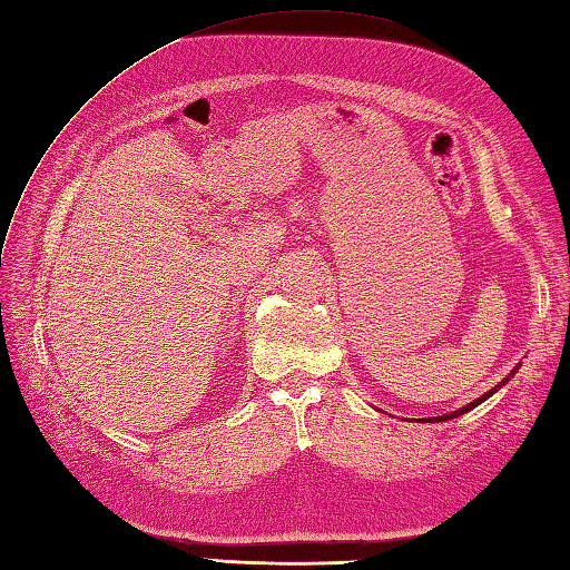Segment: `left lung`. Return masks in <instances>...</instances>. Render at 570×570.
Here are the masks:
<instances>
[{
    "instance_id": "8db88e82",
    "label": "left lung",
    "mask_w": 570,
    "mask_h": 570,
    "mask_svg": "<svg viewBox=\"0 0 570 570\" xmlns=\"http://www.w3.org/2000/svg\"><path fill=\"white\" fill-rule=\"evenodd\" d=\"M518 366H520V364H518ZM518 366H515V368H518ZM513 374H515V372H513ZM513 374H511V376H513ZM511 376H509V379H511ZM509 379H505V381H501L497 389H491V391H487L484 395H480V397H476V400H472V403H468L465 407H460V410H453V412H449V414H441V417H429V422H445V420H455V417H460V414H465V412H470L472 407H476V405H480V403H484V400H487V397H491V395H494V393H497V391H499L501 386H505V383H509Z\"/></svg>"
}]
</instances>
